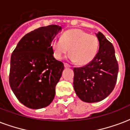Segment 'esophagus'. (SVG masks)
<instances>
[{"instance_id": "34e87169", "label": "esophagus", "mask_w": 130, "mask_h": 130, "mask_svg": "<svg viewBox=\"0 0 130 130\" xmlns=\"http://www.w3.org/2000/svg\"><path fill=\"white\" fill-rule=\"evenodd\" d=\"M64 67L65 68H70V65H69L68 63H64Z\"/></svg>"}]
</instances>
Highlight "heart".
Wrapping results in <instances>:
<instances>
[{
  "label": "heart",
  "instance_id": "obj_1",
  "mask_svg": "<svg viewBox=\"0 0 130 130\" xmlns=\"http://www.w3.org/2000/svg\"><path fill=\"white\" fill-rule=\"evenodd\" d=\"M51 48L54 56L62 59L69 50L68 58L79 65H87L98 54L99 40L95 35L88 34L79 28H74L63 32L60 40L51 41Z\"/></svg>",
  "mask_w": 130,
  "mask_h": 130
}]
</instances>
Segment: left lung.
<instances>
[{
  "label": "left lung",
  "instance_id": "left-lung-1",
  "mask_svg": "<svg viewBox=\"0 0 130 130\" xmlns=\"http://www.w3.org/2000/svg\"><path fill=\"white\" fill-rule=\"evenodd\" d=\"M95 35L99 40V50L95 58L84 67L73 70L76 95L88 103L103 100L111 93L118 72L113 44L101 32Z\"/></svg>",
  "mask_w": 130,
  "mask_h": 130
}]
</instances>
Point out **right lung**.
Here are the masks:
<instances>
[{"mask_svg": "<svg viewBox=\"0 0 130 130\" xmlns=\"http://www.w3.org/2000/svg\"><path fill=\"white\" fill-rule=\"evenodd\" d=\"M61 26L40 27L24 35L12 54L10 85L19 101L30 109L48 106L64 70L54 58L51 42Z\"/></svg>", "mask_w": 130, "mask_h": 130, "instance_id": "add662e5", "label": "right lung"}]
</instances>
